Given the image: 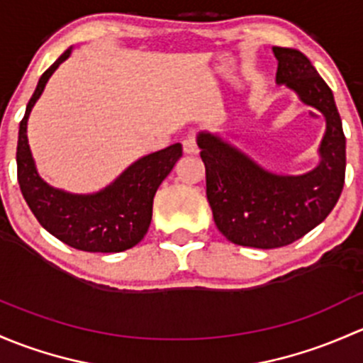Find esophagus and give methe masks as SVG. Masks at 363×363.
<instances>
[{
	"mask_svg": "<svg viewBox=\"0 0 363 363\" xmlns=\"http://www.w3.org/2000/svg\"><path fill=\"white\" fill-rule=\"evenodd\" d=\"M183 152L189 155H196L199 152V147H197V141L194 134H189V136L183 140Z\"/></svg>",
	"mask_w": 363,
	"mask_h": 363,
	"instance_id": "34e87169",
	"label": "esophagus"
}]
</instances>
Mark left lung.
<instances>
[{"mask_svg":"<svg viewBox=\"0 0 363 363\" xmlns=\"http://www.w3.org/2000/svg\"><path fill=\"white\" fill-rule=\"evenodd\" d=\"M272 52L276 82L327 121L318 166L298 177L276 174L216 134L197 136L216 227L234 245L262 250L290 245L320 225L337 204L346 171V138L330 87L302 52L283 47Z\"/></svg>","mask_w":363,"mask_h":363,"instance_id":"8db88e82","label":"left lung"}]
</instances>
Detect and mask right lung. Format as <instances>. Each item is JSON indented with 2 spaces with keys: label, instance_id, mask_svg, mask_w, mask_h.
<instances>
[{
  "label": "right lung",
  "instance_id": "obj_1",
  "mask_svg": "<svg viewBox=\"0 0 363 363\" xmlns=\"http://www.w3.org/2000/svg\"><path fill=\"white\" fill-rule=\"evenodd\" d=\"M65 52L40 78L18 127L17 180L26 203L40 225L71 248L91 253H117L133 248L147 234L152 222L154 196L164 178L182 157V145L141 157L106 189L78 196L42 180L28 143V118L42 96L48 78L69 57Z\"/></svg>",
  "mask_w": 363,
  "mask_h": 363
}]
</instances>
